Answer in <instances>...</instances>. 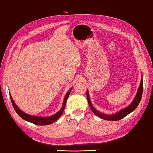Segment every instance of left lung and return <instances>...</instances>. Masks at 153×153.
<instances>
[{
	"label": "left lung",
	"mask_w": 153,
	"mask_h": 153,
	"mask_svg": "<svg viewBox=\"0 0 153 153\" xmlns=\"http://www.w3.org/2000/svg\"><path fill=\"white\" fill-rule=\"evenodd\" d=\"M143 80L141 78V83H140L135 98L133 100V101L132 102L131 104L129 105H128L127 107H126V108L120 110L119 112H117L116 114H114L112 115H107V114L101 113V112L96 110V109L92 106L91 102H90L88 91L86 92V96H87V100H88V102L90 107V109H91V110L93 111V113L96 114L98 117L105 120L117 121V120H120L121 119H123L124 117H126L130 113H131V112L135 110L136 108L138 106V105L140 103V101H141V100L142 94H143Z\"/></svg>",
	"instance_id": "obj_1"
}]
</instances>
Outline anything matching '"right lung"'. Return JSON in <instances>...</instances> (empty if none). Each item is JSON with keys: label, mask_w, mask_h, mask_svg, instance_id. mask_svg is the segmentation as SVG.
<instances>
[{"label": "right lung", "mask_w": 153, "mask_h": 153, "mask_svg": "<svg viewBox=\"0 0 153 153\" xmlns=\"http://www.w3.org/2000/svg\"><path fill=\"white\" fill-rule=\"evenodd\" d=\"M71 90H72V88L68 90L67 93V94L65 95L64 100H63V106H62L61 110H59L57 113H56L55 114L53 115V116H49V117L34 116H31V115L24 113V112L22 111L17 106V105L15 104L14 100L12 99V96L10 95V93H9V94H10V100H11L12 105H13V107H14V109L15 110V111H16V113L18 114V116H19L20 117L22 118V119L24 120L29 121V122H30V123H32L35 125H37V126H46V125L52 124L53 123L55 122V121H57L59 117H60V116H61L62 114H63V112L65 110L67 98L68 97V96H69V94H70Z\"/></svg>", "instance_id": "1"}]
</instances>
